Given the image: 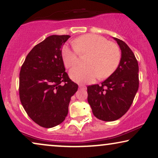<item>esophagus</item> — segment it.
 <instances>
[{"label":"esophagus","instance_id":"34e87169","mask_svg":"<svg viewBox=\"0 0 158 158\" xmlns=\"http://www.w3.org/2000/svg\"><path fill=\"white\" fill-rule=\"evenodd\" d=\"M79 88H83V89H86V86L85 85H83V84H80Z\"/></svg>","mask_w":158,"mask_h":158}]
</instances>
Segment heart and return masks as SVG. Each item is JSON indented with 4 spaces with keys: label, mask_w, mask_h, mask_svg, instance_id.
<instances>
[{
    "label": "heart",
    "mask_w": 158,
    "mask_h": 158,
    "mask_svg": "<svg viewBox=\"0 0 158 158\" xmlns=\"http://www.w3.org/2000/svg\"><path fill=\"white\" fill-rule=\"evenodd\" d=\"M73 47L63 45L61 49V57L67 68L76 64L78 54H88L85 60L87 65L76 66L70 70L71 78L77 83H91L98 77L106 78L118 68L121 60L119 48L102 36L82 35L73 41Z\"/></svg>",
    "instance_id": "obj_1"
}]
</instances>
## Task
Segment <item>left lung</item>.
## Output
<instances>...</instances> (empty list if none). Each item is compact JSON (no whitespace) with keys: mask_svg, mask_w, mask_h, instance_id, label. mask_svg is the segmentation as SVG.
<instances>
[{"mask_svg":"<svg viewBox=\"0 0 158 158\" xmlns=\"http://www.w3.org/2000/svg\"><path fill=\"white\" fill-rule=\"evenodd\" d=\"M122 50L118 68L101 85L87 87L88 101L94 115L105 122L117 120L129 109L139 88V66L126 43L114 38Z\"/></svg>","mask_w":158,"mask_h":158,"instance_id":"obj_1","label":"left lung"}]
</instances>
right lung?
<instances>
[{
	"label": "right lung",
	"mask_w": 158,
	"mask_h": 158,
	"mask_svg": "<svg viewBox=\"0 0 158 158\" xmlns=\"http://www.w3.org/2000/svg\"><path fill=\"white\" fill-rule=\"evenodd\" d=\"M69 35H52L29 52L19 74V97L28 116L52 128L63 122L78 85L65 72L61 49Z\"/></svg>",
	"instance_id": "1"
}]
</instances>
